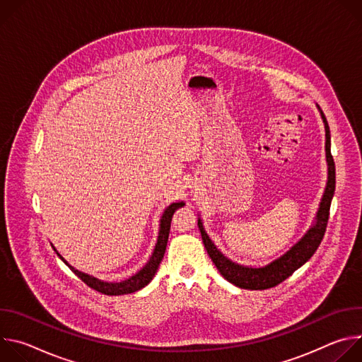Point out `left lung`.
I'll return each instance as SVG.
<instances>
[{"label":"left lung","instance_id":"obj_1","mask_svg":"<svg viewBox=\"0 0 362 362\" xmlns=\"http://www.w3.org/2000/svg\"><path fill=\"white\" fill-rule=\"evenodd\" d=\"M320 109V106H318ZM321 112L322 122L325 124V154H327V163H328V180L327 186L320 203V208L315 216L314 225L306 230V233L278 259L272 261L271 264L261 267V268H252V267H243L236 262H232L230 259L216 247V245L212 242V239L204 232L202 219H197V226L202 235L203 245L208 250L211 259L214 261L215 267L221 272V275L229 281L230 284L242 288V289H250V291H262L268 288H274L278 284L284 282L286 278H289L298 268H300L305 262L311 259V256L318 249L325 230L327 223L329 218V208L332 196L335 192V163L331 154V133L329 126L325 119V115Z\"/></svg>","mask_w":362,"mask_h":362}]
</instances>
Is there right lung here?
Instances as JSON below:
<instances>
[{
    "mask_svg": "<svg viewBox=\"0 0 362 362\" xmlns=\"http://www.w3.org/2000/svg\"><path fill=\"white\" fill-rule=\"evenodd\" d=\"M185 204V202H175V203H170L168 208L165 209L163 215H162V219H160V226H159V236H158V242H156V246H154V250L150 256V259L147 261V264L137 272L134 274L133 276L122 281V282H105V281H100L91 275H87L84 272H80L77 269H74L64 257L57 252V255L60 256V259L84 282L87 284L90 288H93L94 291L97 292H101L105 295H126V293H133L136 291H140L141 288H144L154 276V274H156L163 256H165V250H166V246H168V239H169V232H170V222H172V216L175 214L176 209L182 208V206Z\"/></svg>",
    "mask_w": 362,
    "mask_h": 362,
    "instance_id": "add662e5",
    "label": "right lung"
}]
</instances>
